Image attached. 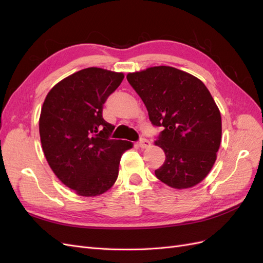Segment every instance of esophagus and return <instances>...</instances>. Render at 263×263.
<instances>
[{
	"label": "esophagus",
	"instance_id": "1",
	"mask_svg": "<svg viewBox=\"0 0 263 263\" xmlns=\"http://www.w3.org/2000/svg\"><path fill=\"white\" fill-rule=\"evenodd\" d=\"M150 146V142H149V140H147V139H140L139 140V142H138V147H140V148H142V149H145V148H148Z\"/></svg>",
	"mask_w": 263,
	"mask_h": 263
}]
</instances>
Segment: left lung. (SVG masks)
<instances>
[{
	"instance_id": "obj_1",
	"label": "left lung",
	"mask_w": 263,
	"mask_h": 263,
	"mask_svg": "<svg viewBox=\"0 0 263 263\" xmlns=\"http://www.w3.org/2000/svg\"><path fill=\"white\" fill-rule=\"evenodd\" d=\"M150 122L163 127L155 141L165 161L156 177L173 189L203 181L216 161L221 139L220 112L208 87L184 71L159 66L127 74Z\"/></svg>"
}]
</instances>
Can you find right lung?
Wrapping results in <instances>:
<instances>
[{"instance_id":"right-lung-1","label":"right lung","mask_w":263,"mask_h":263,"mask_svg":"<svg viewBox=\"0 0 263 263\" xmlns=\"http://www.w3.org/2000/svg\"><path fill=\"white\" fill-rule=\"evenodd\" d=\"M124 73L102 68L78 71L47 94L39 117L46 160L63 184L78 195L98 196L114 185L121 157L133 142L110 139L114 126L103 104Z\"/></svg>"}]
</instances>
